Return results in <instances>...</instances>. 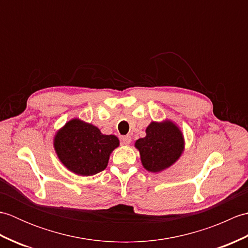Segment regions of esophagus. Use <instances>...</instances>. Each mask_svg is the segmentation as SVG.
<instances>
[{
  "label": "esophagus",
  "mask_w": 248,
  "mask_h": 248,
  "mask_svg": "<svg viewBox=\"0 0 248 248\" xmlns=\"http://www.w3.org/2000/svg\"><path fill=\"white\" fill-rule=\"evenodd\" d=\"M131 140H132V139H131L130 135L121 136V143H123L124 145H129L131 143Z\"/></svg>",
  "instance_id": "1"
}]
</instances>
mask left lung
Returning <instances> with one entry per match:
<instances>
[{"label": "left lung", "mask_w": 248, "mask_h": 248, "mask_svg": "<svg viewBox=\"0 0 248 248\" xmlns=\"http://www.w3.org/2000/svg\"><path fill=\"white\" fill-rule=\"evenodd\" d=\"M140 161L146 170L160 172L170 167L184 151V138L180 128L171 120L152 121L146 136L135 141Z\"/></svg>", "instance_id": "left-lung-1"}]
</instances>
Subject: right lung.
<instances>
[{
    "instance_id": "add662e5",
    "label": "right lung",
    "mask_w": 248,
    "mask_h": 248,
    "mask_svg": "<svg viewBox=\"0 0 248 248\" xmlns=\"http://www.w3.org/2000/svg\"><path fill=\"white\" fill-rule=\"evenodd\" d=\"M53 146L68 170L88 177L107 168L110 154L119 146V140L115 135L102 134L93 124L75 118L57 131Z\"/></svg>"
}]
</instances>
